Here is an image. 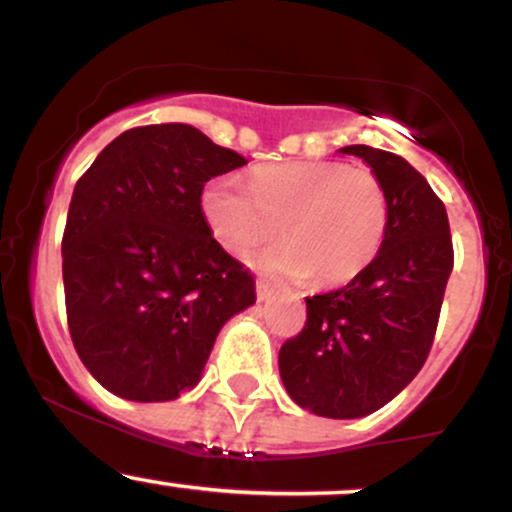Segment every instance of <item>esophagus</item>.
Here are the masks:
<instances>
[{
	"label": "esophagus",
	"mask_w": 512,
	"mask_h": 512,
	"mask_svg": "<svg viewBox=\"0 0 512 512\" xmlns=\"http://www.w3.org/2000/svg\"><path fill=\"white\" fill-rule=\"evenodd\" d=\"M257 298H260V301H269V298H272V286L264 279L257 281Z\"/></svg>",
	"instance_id": "obj_1"
}]
</instances>
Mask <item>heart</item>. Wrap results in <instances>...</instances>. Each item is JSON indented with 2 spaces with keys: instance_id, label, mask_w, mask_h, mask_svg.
<instances>
[{
  "instance_id": "obj_1",
  "label": "heart",
  "mask_w": 512,
  "mask_h": 512,
  "mask_svg": "<svg viewBox=\"0 0 512 512\" xmlns=\"http://www.w3.org/2000/svg\"><path fill=\"white\" fill-rule=\"evenodd\" d=\"M202 211L211 236L236 257H262L269 272L342 286L361 276L390 231V195L368 168L344 161L267 163L250 170L248 190L231 175L207 182Z\"/></svg>"
}]
</instances>
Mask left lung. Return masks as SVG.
<instances>
[{"label": "left lung", "mask_w": 512, "mask_h": 512, "mask_svg": "<svg viewBox=\"0 0 512 512\" xmlns=\"http://www.w3.org/2000/svg\"><path fill=\"white\" fill-rule=\"evenodd\" d=\"M383 180L390 231L375 262L342 289L305 298V325L279 351L298 407L358 419L385 407L424 368L455 262L445 204L402 156L344 146Z\"/></svg>", "instance_id": "left-lung-1"}]
</instances>
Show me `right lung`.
I'll return each instance as SVG.
<instances>
[{"instance_id":"right-lung-1","label":"right lung","mask_w":512,"mask_h":512,"mask_svg":"<svg viewBox=\"0 0 512 512\" xmlns=\"http://www.w3.org/2000/svg\"><path fill=\"white\" fill-rule=\"evenodd\" d=\"M245 163L166 122L122 132L76 182L62 236L67 325L113 395L168 402L195 387L228 317L255 303L250 269L202 211L204 182Z\"/></svg>"}]
</instances>
